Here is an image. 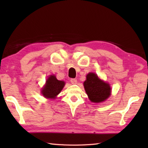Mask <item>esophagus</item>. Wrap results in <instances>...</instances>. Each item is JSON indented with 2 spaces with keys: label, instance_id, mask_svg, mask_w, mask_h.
<instances>
[{
  "label": "esophagus",
  "instance_id": "esophagus-1",
  "mask_svg": "<svg viewBox=\"0 0 148 148\" xmlns=\"http://www.w3.org/2000/svg\"><path fill=\"white\" fill-rule=\"evenodd\" d=\"M70 81H71V83L72 84H75L77 83V79H71L70 80Z\"/></svg>",
  "mask_w": 148,
  "mask_h": 148
}]
</instances>
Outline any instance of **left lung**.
Returning a JSON list of instances; mask_svg holds the SVG:
<instances>
[{
    "mask_svg": "<svg viewBox=\"0 0 148 148\" xmlns=\"http://www.w3.org/2000/svg\"><path fill=\"white\" fill-rule=\"evenodd\" d=\"M84 87L89 99L93 102H102L111 95L109 84L100 80L97 75L92 72L86 76Z\"/></svg>",
    "mask_w": 148,
    "mask_h": 148,
    "instance_id": "8db88e82",
    "label": "left lung"
}]
</instances>
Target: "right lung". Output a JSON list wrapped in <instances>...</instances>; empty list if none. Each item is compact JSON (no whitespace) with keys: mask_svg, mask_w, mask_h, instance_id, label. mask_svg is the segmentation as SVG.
<instances>
[{"mask_svg":"<svg viewBox=\"0 0 148 148\" xmlns=\"http://www.w3.org/2000/svg\"><path fill=\"white\" fill-rule=\"evenodd\" d=\"M64 85V81L58 80L56 76L52 75L47 79L46 85L41 92L43 96L46 98L55 99V97L61 92Z\"/></svg>","mask_w":148,"mask_h":148,"instance_id":"obj_1","label":"right lung"}]
</instances>
